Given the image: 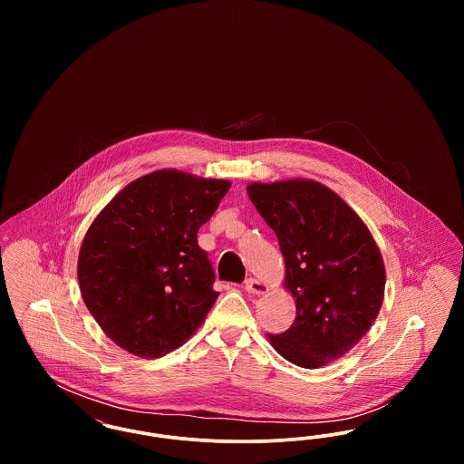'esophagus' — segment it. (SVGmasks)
<instances>
[{
    "label": "esophagus",
    "instance_id": "esophagus-1",
    "mask_svg": "<svg viewBox=\"0 0 464 464\" xmlns=\"http://www.w3.org/2000/svg\"><path fill=\"white\" fill-rule=\"evenodd\" d=\"M245 290L248 292V294H257V295H261V294H266L269 287L266 285L265 282H261V280H256V278H248L246 282H245Z\"/></svg>",
    "mask_w": 464,
    "mask_h": 464
}]
</instances>
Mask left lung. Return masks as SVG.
Here are the masks:
<instances>
[{
  "label": "left lung",
  "instance_id": "8db88e82",
  "mask_svg": "<svg viewBox=\"0 0 464 464\" xmlns=\"http://www.w3.org/2000/svg\"><path fill=\"white\" fill-rule=\"evenodd\" d=\"M246 193L278 237L284 285L295 299L290 329L267 339L290 363L324 367L353 350L379 314L386 284L379 246L353 208L322 182H252Z\"/></svg>",
  "mask_w": 464,
  "mask_h": 464
}]
</instances>
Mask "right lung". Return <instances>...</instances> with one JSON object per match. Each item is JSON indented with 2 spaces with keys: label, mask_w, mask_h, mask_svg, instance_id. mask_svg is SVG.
I'll use <instances>...</instances> for the list:
<instances>
[{
  "label": "right lung",
  "mask_w": 464,
  "mask_h": 464,
  "mask_svg": "<svg viewBox=\"0 0 464 464\" xmlns=\"http://www.w3.org/2000/svg\"><path fill=\"white\" fill-rule=\"evenodd\" d=\"M231 182L176 169L139 177L90 224L78 282L92 316L114 344L140 358L180 348L219 292L198 229Z\"/></svg>",
  "instance_id": "obj_1"
}]
</instances>
